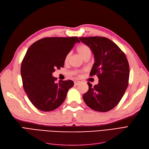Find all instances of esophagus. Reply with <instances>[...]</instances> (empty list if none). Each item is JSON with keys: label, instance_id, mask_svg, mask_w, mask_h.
Returning a JSON list of instances; mask_svg holds the SVG:
<instances>
[{"label": "esophagus", "instance_id": "34e87169", "mask_svg": "<svg viewBox=\"0 0 149 149\" xmlns=\"http://www.w3.org/2000/svg\"><path fill=\"white\" fill-rule=\"evenodd\" d=\"M74 83L75 85L77 86V85H78V84H79L81 83V81H74Z\"/></svg>", "mask_w": 149, "mask_h": 149}]
</instances>
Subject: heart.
<instances>
[{
  "label": "heart",
  "mask_w": 149,
  "mask_h": 149,
  "mask_svg": "<svg viewBox=\"0 0 149 149\" xmlns=\"http://www.w3.org/2000/svg\"><path fill=\"white\" fill-rule=\"evenodd\" d=\"M78 52L80 56H81L83 59L86 56H91V49L89 47L86 45H81L78 48ZM70 56V53L67 54L65 58V61H67Z\"/></svg>",
  "instance_id": "heart-1"
}]
</instances>
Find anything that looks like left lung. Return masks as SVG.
Returning <instances> with one entry per match:
<instances>
[{
  "instance_id": "obj_1",
  "label": "left lung",
  "mask_w": 149,
  "mask_h": 149,
  "mask_svg": "<svg viewBox=\"0 0 149 149\" xmlns=\"http://www.w3.org/2000/svg\"><path fill=\"white\" fill-rule=\"evenodd\" d=\"M92 50L95 62L90 76L96 75L99 83L88 82L89 89L83 100L91 109L107 112L118 104L126 91L129 79V65L125 53L109 38L102 37H79Z\"/></svg>"
}]
</instances>
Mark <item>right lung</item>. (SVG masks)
<instances>
[{
  "label": "right lung",
  "mask_w": 149,
  "mask_h": 149,
  "mask_svg": "<svg viewBox=\"0 0 149 149\" xmlns=\"http://www.w3.org/2000/svg\"><path fill=\"white\" fill-rule=\"evenodd\" d=\"M76 42H80L76 37H45L28 49L21 65L22 84L29 100L38 109H56L73 86V81L70 79L56 83L52 73L63 67L66 56Z\"/></svg>",
  "instance_id": "obj_1"
}]
</instances>
